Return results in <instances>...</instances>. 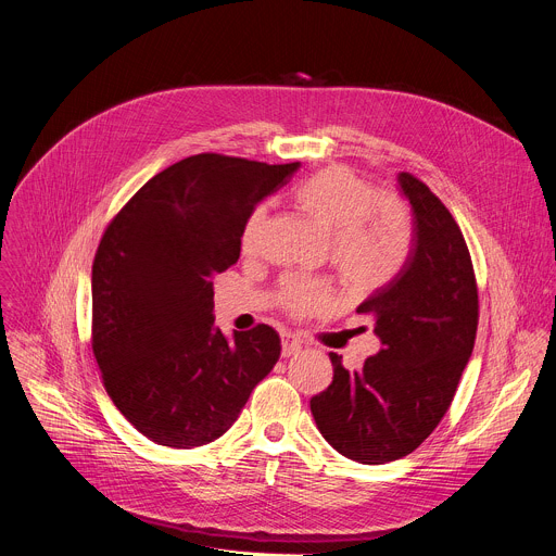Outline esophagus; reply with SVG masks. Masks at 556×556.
I'll return each mask as SVG.
<instances>
[{
  "mask_svg": "<svg viewBox=\"0 0 556 556\" xmlns=\"http://www.w3.org/2000/svg\"><path fill=\"white\" fill-rule=\"evenodd\" d=\"M301 341L294 337V334H290V332H286V334H281V354L288 358V356H292V354H296V352H301Z\"/></svg>",
  "mask_w": 556,
  "mask_h": 556,
  "instance_id": "34e87169",
  "label": "esophagus"
}]
</instances>
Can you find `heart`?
I'll use <instances>...</instances> for the list:
<instances>
[{
  "label": "heart",
  "mask_w": 556,
  "mask_h": 556,
  "mask_svg": "<svg viewBox=\"0 0 556 556\" xmlns=\"http://www.w3.org/2000/svg\"><path fill=\"white\" fill-rule=\"evenodd\" d=\"M296 206L330 237L328 260L343 286L371 292L389 283L412 251V215L393 198L345 167H330L307 178L294 191ZM266 226V206L251 211L242 228V249L255 253ZM281 305L292 314H314L330 305L326 286L307 279H286Z\"/></svg>",
  "instance_id": "1"
}]
</instances>
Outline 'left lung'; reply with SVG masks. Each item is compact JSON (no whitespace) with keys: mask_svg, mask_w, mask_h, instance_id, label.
<instances>
[{"mask_svg":"<svg viewBox=\"0 0 556 556\" xmlns=\"http://www.w3.org/2000/svg\"><path fill=\"white\" fill-rule=\"evenodd\" d=\"M399 185L414 211L409 257L356 307L374 319L382 348L358 371H348L332 352V384L309 401L321 435L361 464L401 459L433 433L453 403L480 319L457 222L416 176L401 174Z\"/></svg>","mask_w":556,"mask_h":556,"instance_id":"1","label":"left lung"}]
</instances>
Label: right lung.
<instances>
[{
    "mask_svg": "<svg viewBox=\"0 0 556 556\" xmlns=\"http://www.w3.org/2000/svg\"><path fill=\"white\" fill-rule=\"evenodd\" d=\"M299 163L198 153L142 185L92 266V350L116 409L151 442L217 440L281 354L270 326H213V279L240 260L251 211Z\"/></svg>",
    "mask_w": 556,
    "mask_h": 556,
    "instance_id": "obj_1",
    "label": "right lung"
}]
</instances>
